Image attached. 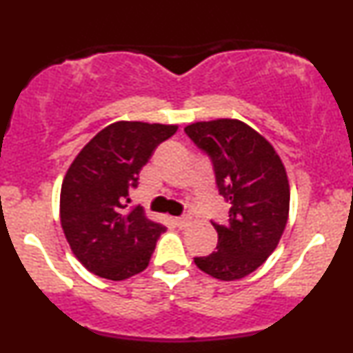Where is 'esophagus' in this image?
<instances>
[{"instance_id": "esophagus-1", "label": "esophagus", "mask_w": 353, "mask_h": 353, "mask_svg": "<svg viewBox=\"0 0 353 353\" xmlns=\"http://www.w3.org/2000/svg\"><path fill=\"white\" fill-rule=\"evenodd\" d=\"M174 222H176V225L179 229H184V228H188L189 225V222H190V217H188V216H182V217H176L174 219Z\"/></svg>"}]
</instances>
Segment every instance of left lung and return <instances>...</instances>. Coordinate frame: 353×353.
Returning <instances> with one entry per match:
<instances>
[{
	"label": "left lung",
	"mask_w": 353,
	"mask_h": 353,
	"mask_svg": "<svg viewBox=\"0 0 353 353\" xmlns=\"http://www.w3.org/2000/svg\"><path fill=\"white\" fill-rule=\"evenodd\" d=\"M184 132L209 157L219 194L230 204L225 221H210L216 252L194 262L221 281L245 277L264 264L285 229L290 190L281 157L237 119L196 123Z\"/></svg>",
	"instance_id": "8db88e82"
}]
</instances>
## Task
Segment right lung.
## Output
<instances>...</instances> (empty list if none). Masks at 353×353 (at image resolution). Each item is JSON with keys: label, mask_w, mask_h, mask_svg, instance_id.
Segmentation results:
<instances>
[{"label": "right lung", "mask_w": 353, "mask_h": 353, "mask_svg": "<svg viewBox=\"0 0 353 353\" xmlns=\"http://www.w3.org/2000/svg\"><path fill=\"white\" fill-rule=\"evenodd\" d=\"M177 125L119 121L98 132L72 161L61 185V225L89 272L124 281L148 267L165 228L143 208L128 209L141 169Z\"/></svg>", "instance_id": "right-lung-1"}]
</instances>
